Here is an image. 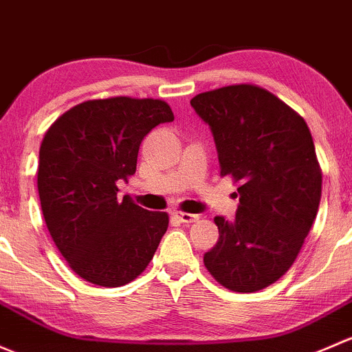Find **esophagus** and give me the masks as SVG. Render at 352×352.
<instances>
[{
  "label": "esophagus",
  "mask_w": 352,
  "mask_h": 352,
  "mask_svg": "<svg viewBox=\"0 0 352 352\" xmlns=\"http://www.w3.org/2000/svg\"><path fill=\"white\" fill-rule=\"evenodd\" d=\"M175 217L176 219H179L183 223H193L200 219V217L195 215V213H184V212H176Z\"/></svg>",
  "instance_id": "esophagus-1"
}]
</instances>
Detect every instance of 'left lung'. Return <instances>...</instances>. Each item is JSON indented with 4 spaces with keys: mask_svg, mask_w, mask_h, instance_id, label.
<instances>
[{
    "mask_svg": "<svg viewBox=\"0 0 352 352\" xmlns=\"http://www.w3.org/2000/svg\"><path fill=\"white\" fill-rule=\"evenodd\" d=\"M208 123L220 175L239 184L234 222L215 217L219 241L206 270L232 292L273 285L292 267L322 195V171L305 120L256 85H232L190 101Z\"/></svg>",
    "mask_w": 352,
    "mask_h": 352,
    "instance_id": "left-lung-1",
    "label": "left lung"
}]
</instances>
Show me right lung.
I'll list each match as a JSON object with an SVG mask.
<instances>
[{"label":"right lung","mask_w":352,"mask_h":352,"mask_svg":"<svg viewBox=\"0 0 352 352\" xmlns=\"http://www.w3.org/2000/svg\"><path fill=\"white\" fill-rule=\"evenodd\" d=\"M173 120L166 101L115 96L76 104L43 135L37 171L43 219L82 280L123 286L154 257L168 213L118 200L117 184L135 175L144 137Z\"/></svg>","instance_id":"add662e5"}]
</instances>
